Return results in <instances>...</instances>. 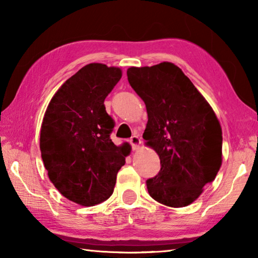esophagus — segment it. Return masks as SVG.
I'll return each instance as SVG.
<instances>
[{"instance_id":"obj_1","label":"esophagus","mask_w":258,"mask_h":258,"mask_svg":"<svg viewBox=\"0 0 258 258\" xmlns=\"http://www.w3.org/2000/svg\"><path fill=\"white\" fill-rule=\"evenodd\" d=\"M130 143L132 145L133 150H138L140 146H141V139H140L138 135H133V137L130 139Z\"/></svg>"}]
</instances>
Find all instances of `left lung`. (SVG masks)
I'll return each instance as SVG.
<instances>
[{
    "label": "left lung",
    "mask_w": 258,
    "mask_h": 258,
    "mask_svg": "<svg viewBox=\"0 0 258 258\" xmlns=\"http://www.w3.org/2000/svg\"><path fill=\"white\" fill-rule=\"evenodd\" d=\"M127 80L146 103L143 139L160 159L148 192L166 206L185 207L215 180L222 165V127L211 104L181 68L168 61L130 67Z\"/></svg>",
    "instance_id": "8db88e82"
}]
</instances>
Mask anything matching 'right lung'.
Returning <instances> with one entry per match:
<instances>
[{
	"label": "right lung",
	"instance_id": "right-lung-1",
	"mask_svg": "<svg viewBox=\"0 0 258 258\" xmlns=\"http://www.w3.org/2000/svg\"><path fill=\"white\" fill-rule=\"evenodd\" d=\"M121 69L89 63L59 87L43 117L40 149L50 181L81 206L110 197L131 146L113 145V120L104 99L121 78Z\"/></svg>",
	"mask_w": 258,
	"mask_h": 258
}]
</instances>
